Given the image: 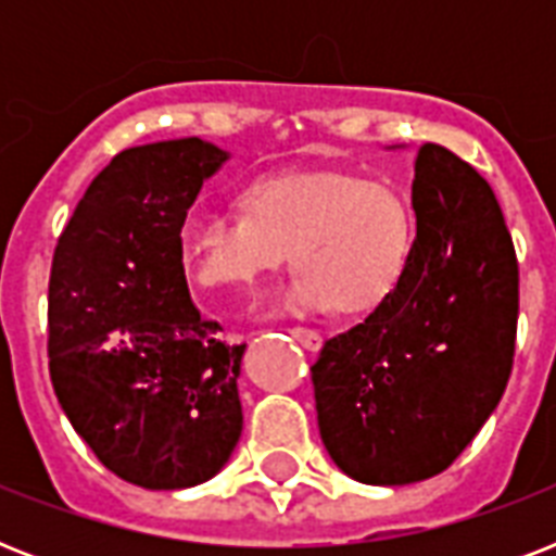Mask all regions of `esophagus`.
I'll use <instances>...</instances> for the list:
<instances>
[{"mask_svg": "<svg viewBox=\"0 0 556 556\" xmlns=\"http://www.w3.org/2000/svg\"><path fill=\"white\" fill-rule=\"evenodd\" d=\"M291 331V334H294L296 340H300V343H303L305 349H320V343H323V338H320V331H314V329H303V326H294V329H288Z\"/></svg>", "mask_w": 556, "mask_h": 556, "instance_id": "esophagus-1", "label": "esophagus"}]
</instances>
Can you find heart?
Returning <instances> with one entry per match:
<instances>
[{"label": "heart", "instance_id": "b5f03b06", "mask_svg": "<svg viewBox=\"0 0 556 556\" xmlns=\"http://www.w3.org/2000/svg\"><path fill=\"white\" fill-rule=\"evenodd\" d=\"M242 213L192 210L178 251L195 286L236 294L260 286L286 260L296 277L279 305L291 312L369 314L404 282L415 248V213L389 178L349 169L274 173L244 187Z\"/></svg>", "mask_w": 556, "mask_h": 556}]
</instances>
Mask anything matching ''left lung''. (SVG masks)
<instances>
[{
  "mask_svg": "<svg viewBox=\"0 0 556 556\" xmlns=\"http://www.w3.org/2000/svg\"><path fill=\"white\" fill-rule=\"evenodd\" d=\"M413 210L404 282L312 366L323 444L366 484L447 470L500 404L517 352L519 262L491 185L424 143Z\"/></svg>",
  "mask_w": 556,
  "mask_h": 556,
  "instance_id": "obj_1",
  "label": "left lung"
}]
</instances>
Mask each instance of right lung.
<instances>
[{"label":"right lung","instance_id":"1","mask_svg":"<svg viewBox=\"0 0 556 556\" xmlns=\"http://www.w3.org/2000/svg\"><path fill=\"white\" fill-rule=\"evenodd\" d=\"M227 152L199 138L132 147L100 169L56 239L48 369L100 465L150 491L207 482L242 435L244 343L187 288L178 230Z\"/></svg>","mask_w":556,"mask_h":556}]
</instances>
